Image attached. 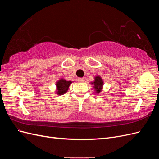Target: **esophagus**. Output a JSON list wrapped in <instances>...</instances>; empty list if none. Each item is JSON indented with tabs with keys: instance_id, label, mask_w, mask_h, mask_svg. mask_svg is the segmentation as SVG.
I'll return each mask as SVG.
<instances>
[{
	"instance_id": "esophagus-1",
	"label": "esophagus",
	"mask_w": 159,
	"mask_h": 159,
	"mask_svg": "<svg viewBox=\"0 0 159 159\" xmlns=\"http://www.w3.org/2000/svg\"><path fill=\"white\" fill-rule=\"evenodd\" d=\"M78 82L82 83V82H84L85 79H84V78H79L78 79Z\"/></svg>"
}]
</instances>
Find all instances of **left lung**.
Listing matches in <instances>:
<instances>
[{
	"instance_id": "left-lung-1",
	"label": "left lung",
	"mask_w": 159,
	"mask_h": 159,
	"mask_svg": "<svg viewBox=\"0 0 159 159\" xmlns=\"http://www.w3.org/2000/svg\"><path fill=\"white\" fill-rule=\"evenodd\" d=\"M94 81L91 82V84L93 85V89L96 93H100L102 92L103 86V81L99 75L95 76L94 78Z\"/></svg>"
}]
</instances>
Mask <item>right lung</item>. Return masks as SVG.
<instances>
[{
    "mask_svg": "<svg viewBox=\"0 0 159 159\" xmlns=\"http://www.w3.org/2000/svg\"><path fill=\"white\" fill-rule=\"evenodd\" d=\"M72 81H66L64 78H61L56 83V93L59 95L65 94L68 90L69 86L71 85Z\"/></svg>",
    "mask_w": 159,
    "mask_h": 159,
    "instance_id": "add662e5",
    "label": "right lung"
}]
</instances>
